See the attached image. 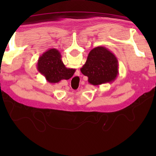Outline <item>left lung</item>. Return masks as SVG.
<instances>
[{
	"mask_svg": "<svg viewBox=\"0 0 156 156\" xmlns=\"http://www.w3.org/2000/svg\"><path fill=\"white\" fill-rule=\"evenodd\" d=\"M80 72L88 77V82L98 86L111 83L118 73V61L113 53L105 47H95L89 52Z\"/></svg>",
	"mask_w": 156,
	"mask_h": 156,
	"instance_id": "1",
	"label": "left lung"
}]
</instances>
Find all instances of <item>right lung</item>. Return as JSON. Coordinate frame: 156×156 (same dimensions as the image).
I'll list each match as a JSON object with an SVG mask.
<instances>
[{
	"label": "right lung",
	"mask_w": 156,
	"mask_h": 156,
	"mask_svg": "<svg viewBox=\"0 0 156 156\" xmlns=\"http://www.w3.org/2000/svg\"><path fill=\"white\" fill-rule=\"evenodd\" d=\"M58 50L50 49L39 57L37 69L50 83H57L61 80H69L75 73V69L67 68L63 64Z\"/></svg>",
	"instance_id": "1"
}]
</instances>
